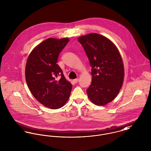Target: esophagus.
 <instances>
[{
  "label": "esophagus",
  "instance_id": "34e87169",
  "mask_svg": "<svg viewBox=\"0 0 151 151\" xmlns=\"http://www.w3.org/2000/svg\"><path fill=\"white\" fill-rule=\"evenodd\" d=\"M78 78H76V79H74V82L75 83H78Z\"/></svg>",
  "mask_w": 151,
  "mask_h": 151
}]
</instances>
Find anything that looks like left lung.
<instances>
[{
    "label": "left lung",
    "mask_w": 151,
    "mask_h": 151,
    "mask_svg": "<svg viewBox=\"0 0 151 151\" xmlns=\"http://www.w3.org/2000/svg\"><path fill=\"white\" fill-rule=\"evenodd\" d=\"M78 40L92 67L88 96L94 104L104 106L116 97L122 86L124 71L122 57L114 43L103 35L92 33Z\"/></svg>",
    "instance_id": "left-lung-1"
}]
</instances>
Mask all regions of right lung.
I'll use <instances>...</instances> for the list:
<instances>
[{
  "mask_svg": "<svg viewBox=\"0 0 151 151\" xmlns=\"http://www.w3.org/2000/svg\"><path fill=\"white\" fill-rule=\"evenodd\" d=\"M68 41L67 38L46 40L32 50L26 63L25 80L31 93L52 109L63 107L72 89L57 64L59 54Z\"/></svg>",
  "mask_w": 151,
  "mask_h": 151,
  "instance_id": "obj_1",
  "label": "right lung"
}]
</instances>
